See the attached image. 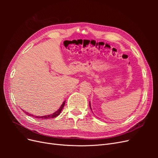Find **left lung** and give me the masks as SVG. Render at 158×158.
<instances>
[{
	"mask_svg": "<svg viewBox=\"0 0 158 158\" xmlns=\"http://www.w3.org/2000/svg\"><path fill=\"white\" fill-rule=\"evenodd\" d=\"M89 107H90V109H92V108H91V104H90V102H89Z\"/></svg>",
	"mask_w": 158,
	"mask_h": 158,
	"instance_id": "left-lung-1",
	"label": "left lung"
}]
</instances>
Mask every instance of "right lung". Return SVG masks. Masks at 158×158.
Listing matches in <instances>:
<instances>
[{"instance_id":"right-lung-1","label":"right lung","mask_w":158,"mask_h":158,"mask_svg":"<svg viewBox=\"0 0 158 158\" xmlns=\"http://www.w3.org/2000/svg\"><path fill=\"white\" fill-rule=\"evenodd\" d=\"M64 104H65V101L63 103V104L61 105V106L60 107V108L57 110L56 111H55V113H53L52 114H48V115H45V116H36V115H33V114H31L30 113H28L27 112H26L23 110V111L26 114H27V115L29 116H31V117H33L35 118H44V119H47V118H55L56 117H57L59 115V114L60 113L61 111L63 110L64 106Z\"/></svg>"}]
</instances>
